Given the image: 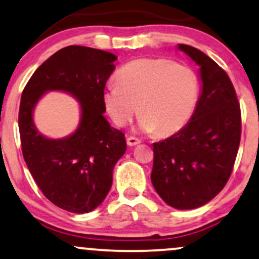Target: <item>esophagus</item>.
I'll return each instance as SVG.
<instances>
[{
  "label": "esophagus",
  "instance_id": "obj_1",
  "mask_svg": "<svg viewBox=\"0 0 259 259\" xmlns=\"http://www.w3.org/2000/svg\"><path fill=\"white\" fill-rule=\"evenodd\" d=\"M126 143L127 146H136L139 145V143H141V140L138 139V138H134V136H129V138L126 139Z\"/></svg>",
  "mask_w": 259,
  "mask_h": 259
}]
</instances>
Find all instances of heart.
<instances>
[{
    "instance_id": "1",
    "label": "heart",
    "mask_w": 259,
    "mask_h": 259,
    "mask_svg": "<svg viewBox=\"0 0 259 259\" xmlns=\"http://www.w3.org/2000/svg\"><path fill=\"white\" fill-rule=\"evenodd\" d=\"M104 93L112 120L125 126L138 114L140 129L167 136L180 132L197 110L200 82L192 67L165 58H142L127 62Z\"/></svg>"
}]
</instances>
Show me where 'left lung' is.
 <instances>
[{
    "instance_id": "8db88e82",
    "label": "left lung",
    "mask_w": 259,
    "mask_h": 259,
    "mask_svg": "<svg viewBox=\"0 0 259 259\" xmlns=\"http://www.w3.org/2000/svg\"><path fill=\"white\" fill-rule=\"evenodd\" d=\"M200 66L201 95L192 119L175 135L153 143L152 183L170 206H202L232 175L241 138V111L232 80L206 54L179 45Z\"/></svg>"
}]
</instances>
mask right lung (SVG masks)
Here are the masks:
<instances>
[{
    "mask_svg": "<svg viewBox=\"0 0 259 259\" xmlns=\"http://www.w3.org/2000/svg\"><path fill=\"white\" fill-rule=\"evenodd\" d=\"M116 60V55L100 49L65 47L37 68L21 94L24 160L45 197L68 212H90L104 201L114 165L126 151L124 133L104 117V90ZM48 90L70 92L81 102V124L68 138H45L33 124V107Z\"/></svg>",
    "mask_w": 259,
    "mask_h": 259,
    "instance_id": "obj_1",
    "label": "right lung"
}]
</instances>
